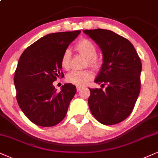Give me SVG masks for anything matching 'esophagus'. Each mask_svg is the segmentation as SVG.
Segmentation results:
<instances>
[{"mask_svg": "<svg viewBox=\"0 0 158 158\" xmlns=\"http://www.w3.org/2000/svg\"><path fill=\"white\" fill-rule=\"evenodd\" d=\"M81 87H77V92L81 91Z\"/></svg>", "mask_w": 158, "mask_h": 158, "instance_id": "esophagus-1", "label": "esophagus"}]
</instances>
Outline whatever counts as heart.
Segmentation results:
<instances>
[{
    "mask_svg": "<svg viewBox=\"0 0 158 158\" xmlns=\"http://www.w3.org/2000/svg\"><path fill=\"white\" fill-rule=\"evenodd\" d=\"M75 49L78 52L83 55L87 58L89 66L97 69L99 66L100 61L97 57V46L90 40L81 39L75 45ZM71 52L66 49L61 57L60 65L63 69H69L70 66ZM93 78V73L89 71H72L69 73L65 78L68 83L72 84L77 87H82L88 83Z\"/></svg>",
    "mask_w": 158,
    "mask_h": 158,
    "instance_id": "obj_1",
    "label": "heart"
}]
</instances>
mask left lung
<instances>
[{"instance_id":"1","label":"left lung","mask_w":158,"mask_h":158,"mask_svg":"<svg viewBox=\"0 0 158 158\" xmlns=\"http://www.w3.org/2000/svg\"><path fill=\"white\" fill-rule=\"evenodd\" d=\"M84 33L99 46L103 64L95 82L107 85L89 89L88 104L92 114L106 125L125 120L132 112L141 89V63L133 45L114 32L103 29Z\"/></svg>"}]
</instances>
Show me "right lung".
<instances>
[{
    "label": "right lung",
    "mask_w": 158,
    "mask_h": 158,
    "mask_svg": "<svg viewBox=\"0 0 158 158\" xmlns=\"http://www.w3.org/2000/svg\"><path fill=\"white\" fill-rule=\"evenodd\" d=\"M80 31L50 33L29 46L19 57L15 71L17 101L26 117L35 125L52 127L64 119L77 93L65 84L57 93L52 83L63 77L61 57Z\"/></svg>",
    "instance_id": "obj_1"
}]
</instances>
